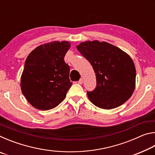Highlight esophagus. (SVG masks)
Wrapping results in <instances>:
<instances>
[{
	"mask_svg": "<svg viewBox=\"0 0 155 155\" xmlns=\"http://www.w3.org/2000/svg\"><path fill=\"white\" fill-rule=\"evenodd\" d=\"M83 79L82 78H80V80L78 81V83L81 84H81H83Z\"/></svg>",
	"mask_w": 155,
	"mask_h": 155,
	"instance_id": "esophagus-1",
	"label": "esophagus"
}]
</instances>
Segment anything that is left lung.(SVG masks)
Here are the masks:
<instances>
[{"instance_id":"obj_1","label":"left lung","mask_w":155,"mask_h":155,"mask_svg":"<svg viewBox=\"0 0 155 155\" xmlns=\"http://www.w3.org/2000/svg\"><path fill=\"white\" fill-rule=\"evenodd\" d=\"M77 48L90 61L96 73V87L87 91L94 105L111 109L130 98L135 87L136 70L127 53L111 44L98 40L84 41Z\"/></svg>"}]
</instances>
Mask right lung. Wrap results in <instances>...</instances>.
<instances>
[{
	"label": "right lung",
	"mask_w": 155,
	"mask_h": 155,
	"mask_svg": "<svg viewBox=\"0 0 155 155\" xmlns=\"http://www.w3.org/2000/svg\"><path fill=\"white\" fill-rule=\"evenodd\" d=\"M70 48L69 41H52L38 46L28 54L20 87L26 99L35 108L52 109L66 96L72 85L70 66L64 61Z\"/></svg>",
	"instance_id": "1"
}]
</instances>
